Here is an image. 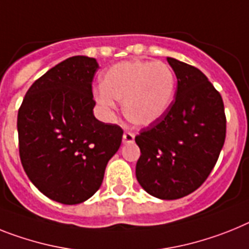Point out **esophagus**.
<instances>
[{
	"label": "esophagus",
	"mask_w": 249,
	"mask_h": 249,
	"mask_svg": "<svg viewBox=\"0 0 249 249\" xmlns=\"http://www.w3.org/2000/svg\"><path fill=\"white\" fill-rule=\"evenodd\" d=\"M135 141V135L132 132L123 133V143H132Z\"/></svg>",
	"instance_id": "obj_1"
}]
</instances>
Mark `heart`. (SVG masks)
Returning a JSON list of instances; mask_svg holds the SVG:
<instances>
[{"instance_id": "obj_1", "label": "heart", "mask_w": 249, "mask_h": 249, "mask_svg": "<svg viewBox=\"0 0 249 249\" xmlns=\"http://www.w3.org/2000/svg\"><path fill=\"white\" fill-rule=\"evenodd\" d=\"M101 86L94 98L107 118L114 116V101H118L122 102L123 114L129 122L150 126L171 107L176 78L173 69L162 61L127 60L104 71Z\"/></svg>"}]
</instances>
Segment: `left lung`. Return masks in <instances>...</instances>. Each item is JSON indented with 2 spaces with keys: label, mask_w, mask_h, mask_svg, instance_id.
<instances>
[{
  "label": "left lung",
  "mask_w": 249,
  "mask_h": 249,
  "mask_svg": "<svg viewBox=\"0 0 249 249\" xmlns=\"http://www.w3.org/2000/svg\"><path fill=\"white\" fill-rule=\"evenodd\" d=\"M178 79L175 101L166 114L136 136L141 150L136 178L162 200L186 196L203 184L226 140L222 95L200 70L167 58Z\"/></svg>",
  "instance_id": "1"
}]
</instances>
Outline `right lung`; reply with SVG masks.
Masks as SVG:
<instances>
[{"instance_id": "obj_1", "label": "right lung", "mask_w": 249, "mask_h": 249, "mask_svg": "<svg viewBox=\"0 0 249 249\" xmlns=\"http://www.w3.org/2000/svg\"><path fill=\"white\" fill-rule=\"evenodd\" d=\"M94 58L71 56L34 83L18 114V150L30 181L52 200H88L122 142L117 124L93 113Z\"/></svg>"}]
</instances>
